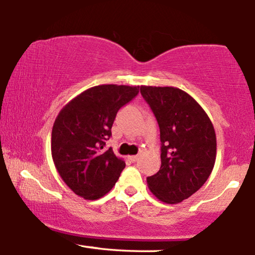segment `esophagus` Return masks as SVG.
<instances>
[{
  "instance_id": "34e87169",
  "label": "esophagus",
  "mask_w": 255,
  "mask_h": 255,
  "mask_svg": "<svg viewBox=\"0 0 255 255\" xmlns=\"http://www.w3.org/2000/svg\"><path fill=\"white\" fill-rule=\"evenodd\" d=\"M128 159H130L132 163H135V161L138 160V156H130L128 157Z\"/></svg>"
}]
</instances>
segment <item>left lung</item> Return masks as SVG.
Masks as SVG:
<instances>
[{"mask_svg": "<svg viewBox=\"0 0 255 255\" xmlns=\"http://www.w3.org/2000/svg\"><path fill=\"white\" fill-rule=\"evenodd\" d=\"M160 130L159 171L147 177L151 192L166 204L196 193L208 179L217 156L212 122L186 92L173 87H140Z\"/></svg>", "mask_w": 255, "mask_h": 255, "instance_id": "1", "label": "left lung"}]
</instances>
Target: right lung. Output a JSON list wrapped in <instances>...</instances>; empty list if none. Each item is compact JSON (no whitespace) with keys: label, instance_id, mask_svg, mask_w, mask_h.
I'll list each match as a JSON object with an SVG mask.
<instances>
[{"label":"right lung","instance_id":"add662e5","mask_svg":"<svg viewBox=\"0 0 255 255\" xmlns=\"http://www.w3.org/2000/svg\"><path fill=\"white\" fill-rule=\"evenodd\" d=\"M139 87L105 84L90 88L65 105L51 132V154L59 176L77 196L103 197L124 170L123 159L105 150L118 110Z\"/></svg>","mask_w":255,"mask_h":255}]
</instances>
